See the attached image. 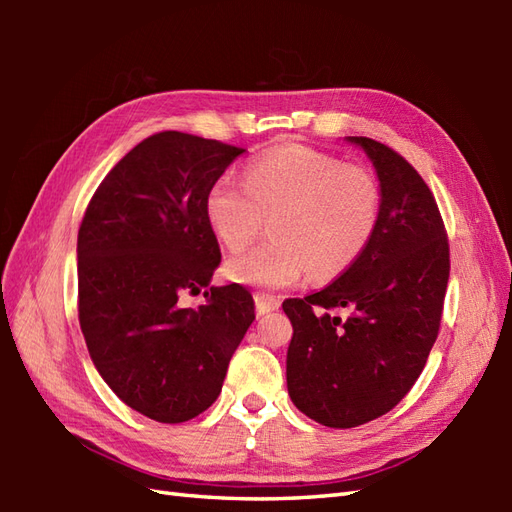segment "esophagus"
<instances>
[{"label": "esophagus", "mask_w": 512, "mask_h": 512, "mask_svg": "<svg viewBox=\"0 0 512 512\" xmlns=\"http://www.w3.org/2000/svg\"><path fill=\"white\" fill-rule=\"evenodd\" d=\"M279 308V299L264 295V292H255V310L257 314H266L270 310H277Z\"/></svg>", "instance_id": "34e87169"}]
</instances>
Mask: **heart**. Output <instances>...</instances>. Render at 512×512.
Wrapping results in <instances>:
<instances>
[{"label": "heart", "instance_id": "b5f03b06", "mask_svg": "<svg viewBox=\"0 0 512 512\" xmlns=\"http://www.w3.org/2000/svg\"><path fill=\"white\" fill-rule=\"evenodd\" d=\"M213 233L228 248H242L264 231L273 237L226 262L239 284L284 288L310 270L328 281L350 270L380 226L383 189L372 171L306 145L270 149L244 171L217 178L204 200Z\"/></svg>", "mask_w": 512, "mask_h": 512}]
</instances>
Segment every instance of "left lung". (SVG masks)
I'll return each mask as SVG.
<instances>
[{"label":"left lung","instance_id":"left-lung-1","mask_svg":"<svg viewBox=\"0 0 512 512\" xmlns=\"http://www.w3.org/2000/svg\"><path fill=\"white\" fill-rule=\"evenodd\" d=\"M372 158L383 215L372 244L330 286L286 299V378L297 409L350 429L409 394L438 339L451 270L449 237L427 182L398 151L350 136Z\"/></svg>","mask_w":512,"mask_h":512}]
</instances>
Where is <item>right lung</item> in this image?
<instances>
[{"mask_svg":"<svg viewBox=\"0 0 512 512\" xmlns=\"http://www.w3.org/2000/svg\"><path fill=\"white\" fill-rule=\"evenodd\" d=\"M246 149L158 132L116 162L79 226V323L92 361L125 405L156 422L209 409L255 319L239 284L209 288L220 244L206 220L211 184Z\"/></svg>","mask_w":512,"mask_h":512,"instance_id":"1","label":"right lung"}]
</instances>
